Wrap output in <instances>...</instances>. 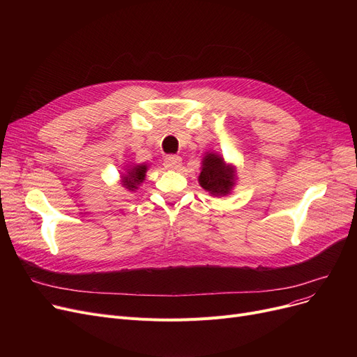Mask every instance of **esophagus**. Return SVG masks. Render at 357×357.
I'll return each mask as SVG.
<instances>
[{"mask_svg": "<svg viewBox=\"0 0 357 357\" xmlns=\"http://www.w3.org/2000/svg\"><path fill=\"white\" fill-rule=\"evenodd\" d=\"M163 165H165L166 169H171V171H176V169L181 167V165H182V159L179 156L171 155V156H167L163 160Z\"/></svg>", "mask_w": 357, "mask_h": 357, "instance_id": "1", "label": "esophagus"}]
</instances>
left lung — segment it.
<instances>
[{"label": "left lung", "mask_w": 357, "mask_h": 357, "mask_svg": "<svg viewBox=\"0 0 357 357\" xmlns=\"http://www.w3.org/2000/svg\"><path fill=\"white\" fill-rule=\"evenodd\" d=\"M198 182L204 191L213 197L230 195L237 182V169L227 163L220 153L205 152L201 160V172Z\"/></svg>", "instance_id": "obj_1"}]
</instances>
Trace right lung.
I'll use <instances>...</instances> for the list:
<instances>
[{
	"mask_svg": "<svg viewBox=\"0 0 357 357\" xmlns=\"http://www.w3.org/2000/svg\"><path fill=\"white\" fill-rule=\"evenodd\" d=\"M147 169H149V165L146 163L126 165L124 172H121L120 175V183L123 188L130 192H136L139 190V186L144 182Z\"/></svg>",
	"mask_w": 357,
	"mask_h": 357,
	"instance_id": "1",
	"label": "right lung"
}]
</instances>
